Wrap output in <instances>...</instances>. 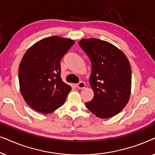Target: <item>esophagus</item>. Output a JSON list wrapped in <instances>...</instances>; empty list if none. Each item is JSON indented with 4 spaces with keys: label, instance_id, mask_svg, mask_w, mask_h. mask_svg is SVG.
Here are the masks:
<instances>
[{
    "label": "esophagus",
    "instance_id": "34e87169",
    "mask_svg": "<svg viewBox=\"0 0 155 155\" xmlns=\"http://www.w3.org/2000/svg\"><path fill=\"white\" fill-rule=\"evenodd\" d=\"M85 86H86V84L82 81L80 82L79 83L77 84V87L78 89H84V87H85Z\"/></svg>",
    "mask_w": 155,
    "mask_h": 155
}]
</instances>
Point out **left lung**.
I'll use <instances>...</instances> for the list:
<instances>
[{"label": "left lung", "instance_id": "1", "mask_svg": "<svg viewBox=\"0 0 155 155\" xmlns=\"http://www.w3.org/2000/svg\"><path fill=\"white\" fill-rule=\"evenodd\" d=\"M79 45L92 63L90 84L94 98L86 107L100 118L116 116L128 102L131 91V68L124 53L109 42L83 39Z\"/></svg>", "mask_w": 155, "mask_h": 155}]
</instances>
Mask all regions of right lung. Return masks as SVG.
Masks as SVG:
<instances>
[{
  "label": "right lung",
  "instance_id": "obj_1",
  "mask_svg": "<svg viewBox=\"0 0 155 155\" xmlns=\"http://www.w3.org/2000/svg\"><path fill=\"white\" fill-rule=\"evenodd\" d=\"M75 41L53 36L27 51L19 67V83L25 101L35 111L50 114L65 103L71 87L61 78V60Z\"/></svg>",
  "mask_w": 155,
  "mask_h": 155
}]
</instances>
